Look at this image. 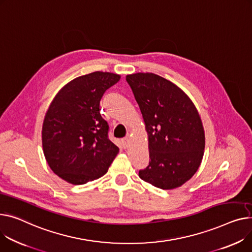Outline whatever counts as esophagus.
I'll use <instances>...</instances> for the list:
<instances>
[{"mask_svg":"<svg viewBox=\"0 0 252 252\" xmlns=\"http://www.w3.org/2000/svg\"><path fill=\"white\" fill-rule=\"evenodd\" d=\"M122 143H123V146H124L125 148H127V147L129 146V139H128V137L124 138V139L122 140Z\"/></svg>","mask_w":252,"mask_h":252,"instance_id":"1","label":"esophagus"}]
</instances>
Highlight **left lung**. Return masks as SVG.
Instances as JSON below:
<instances>
[{
  "instance_id": "left-lung-1",
  "label": "left lung",
  "mask_w": 252,
  "mask_h": 252,
  "mask_svg": "<svg viewBox=\"0 0 252 252\" xmlns=\"http://www.w3.org/2000/svg\"><path fill=\"white\" fill-rule=\"evenodd\" d=\"M140 106L149 136V165L139 171L161 189L181 187L196 172L205 149L199 114L189 96L153 73L126 78Z\"/></svg>"
}]
</instances>
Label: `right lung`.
<instances>
[{"instance_id": "1", "label": "right lung", "mask_w": 252, "mask_h": 252, "mask_svg": "<svg viewBox=\"0 0 252 252\" xmlns=\"http://www.w3.org/2000/svg\"><path fill=\"white\" fill-rule=\"evenodd\" d=\"M120 79L107 72L78 77L49 105L42 126L43 153L50 168L63 180L79 186L98 179L119 153L100 114V100Z\"/></svg>"}]
</instances>
